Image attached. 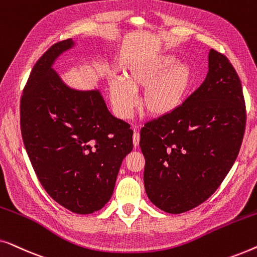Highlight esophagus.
<instances>
[{
  "label": "esophagus",
  "mask_w": 257,
  "mask_h": 257,
  "mask_svg": "<svg viewBox=\"0 0 257 257\" xmlns=\"http://www.w3.org/2000/svg\"><path fill=\"white\" fill-rule=\"evenodd\" d=\"M139 142H140V135L136 131L135 133H133V145L138 146L139 145Z\"/></svg>",
  "instance_id": "34e87169"
}]
</instances>
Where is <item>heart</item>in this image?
Wrapping results in <instances>:
<instances>
[{
    "mask_svg": "<svg viewBox=\"0 0 257 257\" xmlns=\"http://www.w3.org/2000/svg\"><path fill=\"white\" fill-rule=\"evenodd\" d=\"M173 54L142 56L130 63L124 82L115 79L110 97L115 114L128 119L136 106L135 92L144 91L142 108L152 117H166L177 111L194 84V69L187 62H178Z\"/></svg>",
    "mask_w": 257,
    "mask_h": 257,
    "instance_id": "heart-1",
    "label": "heart"
}]
</instances>
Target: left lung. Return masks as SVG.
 Here are the masks:
<instances>
[{"mask_svg": "<svg viewBox=\"0 0 257 257\" xmlns=\"http://www.w3.org/2000/svg\"><path fill=\"white\" fill-rule=\"evenodd\" d=\"M244 127L240 78L227 57L210 49L208 73L200 87L177 111L140 131L151 202L171 214L205 202L236 160Z\"/></svg>", "mask_w": 257, "mask_h": 257, "instance_id": "obj_1", "label": "left lung"}]
</instances>
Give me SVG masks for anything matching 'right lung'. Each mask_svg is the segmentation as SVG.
<instances>
[{"label":"right lung","mask_w":257,"mask_h":257,"mask_svg":"<svg viewBox=\"0 0 257 257\" xmlns=\"http://www.w3.org/2000/svg\"><path fill=\"white\" fill-rule=\"evenodd\" d=\"M73 47L71 38L58 42L31 70L21 99V132L48 194L72 213L91 214L111 199L133 132L111 114L99 90L72 89L52 69Z\"/></svg>","instance_id":"right-lung-1"}]
</instances>
